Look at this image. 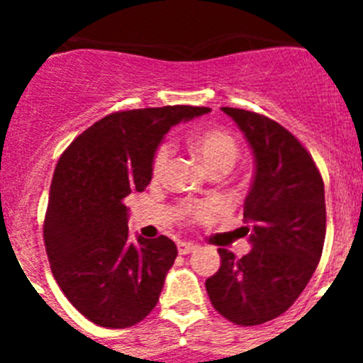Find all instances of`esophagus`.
I'll use <instances>...</instances> for the list:
<instances>
[{
  "label": "esophagus",
  "instance_id": "34e87169",
  "mask_svg": "<svg viewBox=\"0 0 363 363\" xmlns=\"http://www.w3.org/2000/svg\"><path fill=\"white\" fill-rule=\"evenodd\" d=\"M196 247L198 245H194V243H191V242H179L178 243V252H179V255H189V252L194 251Z\"/></svg>",
  "mask_w": 363,
  "mask_h": 363
}]
</instances>
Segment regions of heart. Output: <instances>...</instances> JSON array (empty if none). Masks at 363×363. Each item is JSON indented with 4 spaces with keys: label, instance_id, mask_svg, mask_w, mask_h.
Listing matches in <instances>:
<instances>
[{
    "label": "heart",
    "instance_id": "heart-1",
    "mask_svg": "<svg viewBox=\"0 0 363 363\" xmlns=\"http://www.w3.org/2000/svg\"><path fill=\"white\" fill-rule=\"evenodd\" d=\"M191 145L194 149V152L200 156L201 162L209 167L211 172L218 171V169L230 171L240 156V145L236 142V138L220 129H207L194 134L191 140ZM171 156L172 149L169 143H162L156 149L152 158L154 178H163V174L169 169V163H171ZM216 213L218 205L213 203V201H203V203H196L189 207V216L196 221L207 220V218H211Z\"/></svg>",
    "mask_w": 363,
    "mask_h": 363
}]
</instances>
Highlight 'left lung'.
<instances>
[{
	"label": "left lung",
	"mask_w": 363,
	"mask_h": 363,
	"mask_svg": "<svg viewBox=\"0 0 363 363\" xmlns=\"http://www.w3.org/2000/svg\"><path fill=\"white\" fill-rule=\"evenodd\" d=\"M221 111L255 154L240 229L252 249L242 258L218 249L221 265L205 289L223 318L259 325L289 309L316 271L325 240L323 179L306 147L280 123L243 108Z\"/></svg>",
	"instance_id": "obj_1"
}]
</instances>
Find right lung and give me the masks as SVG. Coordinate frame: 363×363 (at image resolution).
<instances>
[{
  "label": "right lung",
  "instance_id": "right-lung-1",
  "mask_svg": "<svg viewBox=\"0 0 363 363\" xmlns=\"http://www.w3.org/2000/svg\"><path fill=\"white\" fill-rule=\"evenodd\" d=\"M209 107L112 112L79 134L57 162L43 238L67 300L96 325L125 329L156 307L178 249L167 236H129L130 194L145 191L154 152L172 125Z\"/></svg>",
  "mask_w": 363,
  "mask_h": 363
}]
</instances>
